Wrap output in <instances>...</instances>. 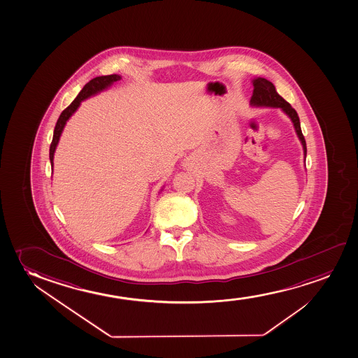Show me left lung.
<instances>
[{
  "label": "left lung",
  "instance_id": "8db88e82",
  "mask_svg": "<svg viewBox=\"0 0 358 358\" xmlns=\"http://www.w3.org/2000/svg\"><path fill=\"white\" fill-rule=\"evenodd\" d=\"M252 85H254V91H252V96H251L250 99L251 106L282 108V110L293 121L294 127L296 131L297 137L301 141L303 154H305V159H306V141L302 135L300 119H299L296 110L282 96H279L278 92L275 91L274 85L268 80L264 79V78H257V79L252 81Z\"/></svg>",
  "mask_w": 358,
  "mask_h": 358
}]
</instances>
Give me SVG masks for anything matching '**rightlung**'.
<instances>
[{
  "label": "right lung",
  "instance_id": "1",
  "mask_svg": "<svg viewBox=\"0 0 358 358\" xmlns=\"http://www.w3.org/2000/svg\"><path fill=\"white\" fill-rule=\"evenodd\" d=\"M120 79V76L116 74L106 75V76H97V78H94V79L91 80L90 83L85 85L84 89L80 91L78 97L75 98L69 107L65 108L64 110L62 112L61 116H59L58 120H57L55 132H53V138H52L51 147H50V160H51L52 166H53V154H55L57 144H58V141H59V137H61L62 131L64 129L65 124H66L68 119L74 114L75 110L79 107L80 103L83 102L86 98L90 97V96L101 92L102 90L107 89L113 83H115V81Z\"/></svg>",
  "mask_w": 358,
  "mask_h": 358
}]
</instances>
